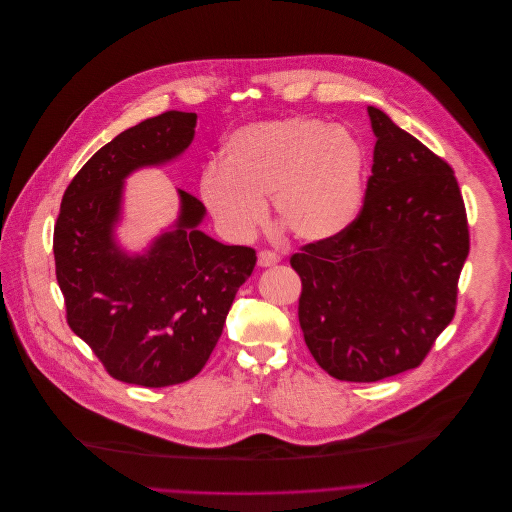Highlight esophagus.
Listing matches in <instances>:
<instances>
[{"mask_svg": "<svg viewBox=\"0 0 512 512\" xmlns=\"http://www.w3.org/2000/svg\"><path fill=\"white\" fill-rule=\"evenodd\" d=\"M276 262H280V256L272 250H262L258 254V266H274Z\"/></svg>", "mask_w": 512, "mask_h": 512, "instance_id": "obj_1", "label": "esophagus"}]
</instances>
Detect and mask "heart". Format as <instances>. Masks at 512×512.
I'll return each instance as SVG.
<instances>
[{
  "mask_svg": "<svg viewBox=\"0 0 512 512\" xmlns=\"http://www.w3.org/2000/svg\"><path fill=\"white\" fill-rule=\"evenodd\" d=\"M365 167V147L351 131L315 117H290L234 133L226 165L206 167L199 193L234 240L256 234L272 199L284 230L304 242H321L357 218Z\"/></svg>",
  "mask_w": 512,
  "mask_h": 512,
  "instance_id": "b5f03b06",
  "label": "heart"
}]
</instances>
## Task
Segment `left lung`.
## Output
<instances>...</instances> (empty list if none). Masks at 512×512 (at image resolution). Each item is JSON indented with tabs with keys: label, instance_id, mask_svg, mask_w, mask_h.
<instances>
[{
	"label": "left lung",
	"instance_id": "left-lung-1",
	"mask_svg": "<svg viewBox=\"0 0 512 512\" xmlns=\"http://www.w3.org/2000/svg\"><path fill=\"white\" fill-rule=\"evenodd\" d=\"M367 113L377 143L357 218L290 256L306 347L331 377L355 383L422 365L456 315L470 250L452 167L383 111Z\"/></svg>",
	"mask_w": 512,
	"mask_h": 512
}]
</instances>
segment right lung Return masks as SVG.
Returning a JSON list of instances; mask_svg holds the SVG:
<instances>
[{"mask_svg": "<svg viewBox=\"0 0 512 512\" xmlns=\"http://www.w3.org/2000/svg\"><path fill=\"white\" fill-rule=\"evenodd\" d=\"M195 121V113L167 111L100 147L68 183L54 226L68 327L111 377L141 387L185 383L203 369L256 264L254 248L199 232L206 208L181 189L177 230L145 256L129 258L113 242L123 179L187 149Z\"/></svg>", "mask_w": 512, "mask_h": 512, "instance_id": "obj_1", "label": "right lung"}]
</instances>
